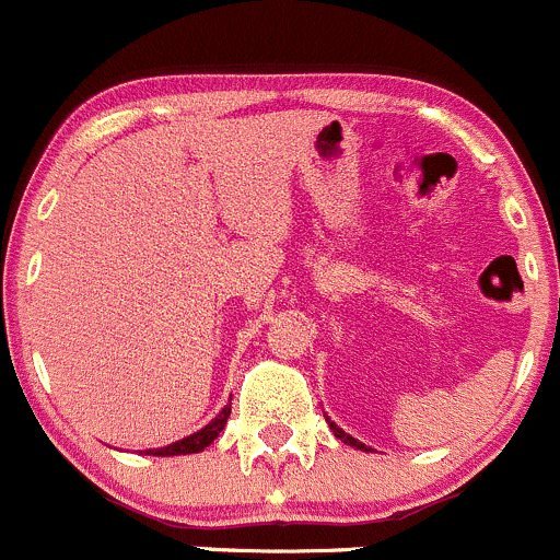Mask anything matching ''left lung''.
I'll return each mask as SVG.
<instances>
[{"label":"left lung","instance_id":"8db88e82","mask_svg":"<svg viewBox=\"0 0 560 560\" xmlns=\"http://www.w3.org/2000/svg\"><path fill=\"white\" fill-rule=\"evenodd\" d=\"M326 423L328 425H331V431H334V436H337V440H342L345 442V445H350V447H355V451H372V447H366L364 445V442H359V440H355V436H350V434H345V431L342 429H339V425L337 423H334V420H328V415H326Z\"/></svg>","mask_w":560,"mask_h":560}]
</instances>
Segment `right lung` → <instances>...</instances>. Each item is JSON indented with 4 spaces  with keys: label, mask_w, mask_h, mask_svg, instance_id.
<instances>
[{
    "label": "right lung",
    "mask_w": 560,
    "mask_h": 560,
    "mask_svg": "<svg viewBox=\"0 0 560 560\" xmlns=\"http://www.w3.org/2000/svg\"><path fill=\"white\" fill-rule=\"evenodd\" d=\"M229 415H232V401H229V405L223 407L221 412H218L215 418H212L210 423L205 425V429L194 431L191 436H183V440L172 442V445H166V447H153V451H145V455H161V458H166V455H191V453H201L207 445H212V442L218 440V434H221L223 425H226Z\"/></svg>",
    "instance_id": "right-lung-1"
}]
</instances>
